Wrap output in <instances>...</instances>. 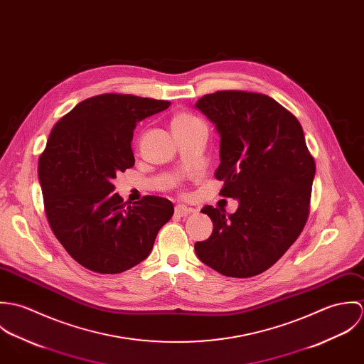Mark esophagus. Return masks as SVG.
<instances>
[{
	"mask_svg": "<svg viewBox=\"0 0 364 364\" xmlns=\"http://www.w3.org/2000/svg\"><path fill=\"white\" fill-rule=\"evenodd\" d=\"M192 211H195L192 208H188V206H185V205H176L175 206V214L178 215V217H185V215H188L189 213H192Z\"/></svg>",
	"mask_w": 364,
	"mask_h": 364,
	"instance_id": "esophagus-1",
	"label": "esophagus"
}]
</instances>
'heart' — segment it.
<instances>
[{
    "label": "heart",
    "instance_id": "heart-1",
    "mask_svg": "<svg viewBox=\"0 0 364 364\" xmlns=\"http://www.w3.org/2000/svg\"><path fill=\"white\" fill-rule=\"evenodd\" d=\"M200 122L198 117H195L193 114H189V113H179L176 114L173 119H172V130H179V129H183V127H188L193 123H198Z\"/></svg>",
    "mask_w": 364,
    "mask_h": 364
}]
</instances>
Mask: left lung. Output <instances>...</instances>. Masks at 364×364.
Wrapping results in <instances>:
<instances>
[{"mask_svg": "<svg viewBox=\"0 0 364 364\" xmlns=\"http://www.w3.org/2000/svg\"><path fill=\"white\" fill-rule=\"evenodd\" d=\"M195 107L220 134V195L240 203L234 214L202 208L214 228L195 244L196 255L224 276H257L283 257L309 217L315 162L303 127L263 94L218 91Z\"/></svg>", "mask_w": 364, "mask_h": 364, "instance_id": "1", "label": "left lung"}]
</instances>
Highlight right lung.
Instances as JSON below:
<instances>
[{
  "mask_svg": "<svg viewBox=\"0 0 364 364\" xmlns=\"http://www.w3.org/2000/svg\"><path fill=\"white\" fill-rule=\"evenodd\" d=\"M169 105L104 94L80 102L53 127L38 168L46 215L65 251L92 272L122 273L146 259L173 214V205L158 196L126 206L112 183L134 165L137 123Z\"/></svg>",
  "mask_w": 364,
  "mask_h": 364,
  "instance_id": "obj_1",
  "label": "right lung"
}]
</instances>
